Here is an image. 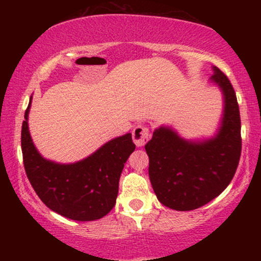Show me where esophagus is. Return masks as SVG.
Wrapping results in <instances>:
<instances>
[{
    "label": "esophagus",
    "mask_w": 261,
    "mask_h": 261,
    "mask_svg": "<svg viewBox=\"0 0 261 261\" xmlns=\"http://www.w3.org/2000/svg\"><path fill=\"white\" fill-rule=\"evenodd\" d=\"M133 139L137 147H142L149 139V128L146 125H137L133 131Z\"/></svg>",
    "instance_id": "34e87169"
}]
</instances>
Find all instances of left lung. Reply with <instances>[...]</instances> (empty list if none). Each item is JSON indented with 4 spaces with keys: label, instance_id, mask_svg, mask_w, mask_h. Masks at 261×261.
Instances as JSON below:
<instances>
[{
    "label": "left lung",
    "instance_id": "obj_1",
    "mask_svg": "<svg viewBox=\"0 0 261 261\" xmlns=\"http://www.w3.org/2000/svg\"><path fill=\"white\" fill-rule=\"evenodd\" d=\"M211 82L223 94V116L214 137L185 140L172 127L155 128L145 146L148 175L157 199L176 211H191L217 197L234 176L242 152L241 115L236 92L214 66Z\"/></svg>",
    "mask_w": 261,
    "mask_h": 261
}]
</instances>
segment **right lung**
I'll use <instances>...</instances> for the list:
<instances>
[{
  "label": "right lung",
  "mask_w": 261,
  "mask_h": 261,
  "mask_svg": "<svg viewBox=\"0 0 261 261\" xmlns=\"http://www.w3.org/2000/svg\"><path fill=\"white\" fill-rule=\"evenodd\" d=\"M22 125L24 169L37 195L50 210L74 221L99 220L115 206L119 179L135 151L131 134L110 140L85 160L61 164L45 160L29 134L28 114Z\"/></svg>",
  "instance_id": "right-lung-1"
}]
</instances>
